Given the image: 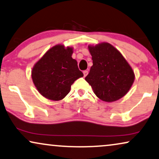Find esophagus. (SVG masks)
<instances>
[{"instance_id": "34e87169", "label": "esophagus", "mask_w": 159, "mask_h": 159, "mask_svg": "<svg viewBox=\"0 0 159 159\" xmlns=\"http://www.w3.org/2000/svg\"><path fill=\"white\" fill-rule=\"evenodd\" d=\"M84 77H86V75H87V74H88V70H84Z\"/></svg>"}]
</instances>
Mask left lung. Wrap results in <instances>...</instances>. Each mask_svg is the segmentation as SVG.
<instances>
[{
    "instance_id": "left-lung-1",
    "label": "left lung",
    "mask_w": 159,
    "mask_h": 159,
    "mask_svg": "<svg viewBox=\"0 0 159 159\" xmlns=\"http://www.w3.org/2000/svg\"><path fill=\"white\" fill-rule=\"evenodd\" d=\"M93 65L85 80L101 100L112 102L125 96L134 81V73L120 52L111 43L89 45Z\"/></svg>"
}]
</instances>
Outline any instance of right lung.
<instances>
[{
  "label": "right lung",
  "instance_id": "1",
  "mask_svg": "<svg viewBox=\"0 0 159 159\" xmlns=\"http://www.w3.org/2000/svg\"><path fill=\"white\" fill-rule=\"evenodd\" d=\"M73 48L58 44L48 49L34 65L33 82L40 94L51 100H61L70 91L71 85L84 76L72 58Z\"/></svg>",
  "mask_w": 159,
  "mask_h": 159
}]
</instances>
